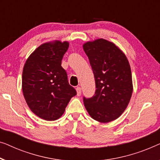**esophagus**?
<instances>
[{
	"instance_id": "obj_1",
	"label": "esophagus",
	"mask_w": 160,
	"mask_h": 160,
	"mask_svg": "<svg viewBox=\"0 0 160 160\" xmlns=\"http://www.w3.org/2000/svg\"><path fill=\"white\" fill-rule=\"evenodd\" d=\"M76 91H77V95L78 96H80L81 95V88L80 87L76 88Z\"/></svg>"
}]
</instances>
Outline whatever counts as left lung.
I'll return each mask as SVG.
<instances>
[{"label":"left lung","instance_id":"left-lung-1","mask_svg":"<svg viewBox=\"0 0 160 160\" xmlns=\"http://www.w3.org/2000/svg\"><path fill=\"white\" fill-rule=\"evenodd\" d=\"M96 82L92 98L83 97L89 115L99 122L118 119L130 102L132 93V74L124 53L115 44L103 38L83 44Z\"/></svg>","mask_w":160,"mask_h":160}]
</instances>
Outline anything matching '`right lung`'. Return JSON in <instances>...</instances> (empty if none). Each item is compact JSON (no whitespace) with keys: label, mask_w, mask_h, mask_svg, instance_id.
<instances>
[{"label":"right lung","mask_w":160,"mask_h":160,"mask_svg":"<svg viewBox=\"0 0 160 160\" xmlns=\"http://www.w3.org/2000/svg\"><path fill=\"white\" fill-rule=\"evenodd\" d=\"M68 48V41L45 42L24 64L22 82L24 97L31 111L45 120L60 118L72 97L77 94L62 67Z\"/></svg>","instance_id":"1"}]
</instances>
